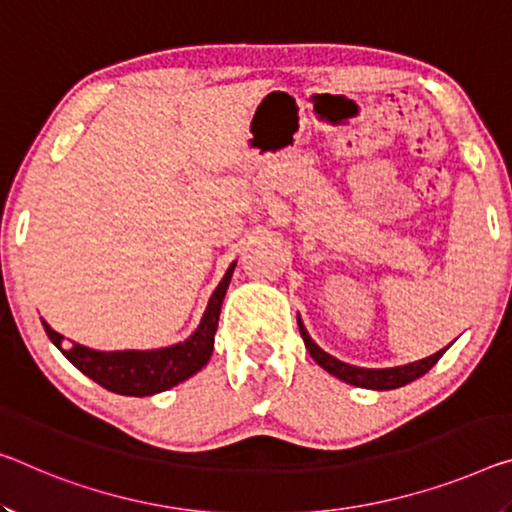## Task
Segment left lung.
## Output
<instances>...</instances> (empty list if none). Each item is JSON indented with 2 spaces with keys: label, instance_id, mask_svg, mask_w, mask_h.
I'll list each match as a JSON object with an SVG mask.
<instances>
[{
  "label": "left lung",
  "instance_id": "left-lung-1",
  "mask_svg": "<svg viewBox=\"0 0 512 512\" xmlns=\"http://www.w3.org/2000/svg\"><path fill=\"white\" fill-rule=\"evenodd\" d=\"M298 328H300V335H303V342L305 348L310 351L312 358L316 360V364H321L323 369L332 376H337L339 380H344L348 385H355V387H364V389H378V392H383V389H396V387H403L412 383V380H417L424 376L426 371H431L435 367V362L442 358L446 348L442 351H437L431 358H424L419 362H412V364H405V367H394V369H360V367H353V364H346L342 360L332 358L326 351H321L319 346L312 342V337L307 335V330L303 323L298 319Z\"/></svg>",
  "mask_w": 512,
  "mask_h": 512
}]
</instances>
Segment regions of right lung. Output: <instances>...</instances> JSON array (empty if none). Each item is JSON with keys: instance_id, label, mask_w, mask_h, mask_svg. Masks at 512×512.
<instances>
[{"instance_id": "obj_1", "label": "right lung", "mask_w": 512, "mask_h": 512, "mask_svg": "<svg viewBox=\"0 0 512 512\" xmlns=\"http://www.w3.org/2000/svg\"><path fill=\"white\" fill-rule=\"evenodd\" d=\"M234 273V264L223 275L221 285L209 298V305L202 316L198 330L182 344L170 348H159V351H116L102 353L91 351L81 344H63V335L52 330L43 321L47 337L52 339L54 346L75 364V367L86 373L88 378L95 380L109 392L123 396H152L166 389L175 387L182 380L191 378L193 373L200 371L212 358L214 351V335L218 328V314L225 298L227 285H230Z\"/></svg>"}]
</instances>
